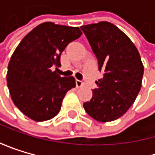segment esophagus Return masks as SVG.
Returning a JSON list of instances; mask_svg holds the SVG:
<instances>
[{
	"instance_id": "esophagus-1",
	"label": "esophagus",
	"mask_w": 155,
	"mask_h": 155,
	"mask_svg": "<svg viewBox=\"0 0 155 155\" xmlns=\"http://www.w3.org/2000/svg\"><path fill=\"white\" fill-rule=\"evenodd\" d=\"M75 84H76V87H81V86L84 85V83L82 81H80V80H76Z\"/></svg>"
}]
</instances>
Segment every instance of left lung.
<instances>
[{
    "label": "left lung",
    "instance_id": "8db88e82",
    "mask_svg": "<svg viewBox=\"0 0 155 155\" xmlns=\"http://www.w3.org/2000/svg\"><path fill=\"white\" fill-rule=\"evenodd\" d=\"M103 77L96 82L85 111L98 122L114 121L134 103L142 84L143 64L132 41L115 25L107 21L82 26Z\"/></svg>",
    "mask_w": 155,
    "mask_h": 155
}]
</instances>
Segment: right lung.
Returning <instances> with one entry per match:
<instances>
[{"label": "right lung", "instance_id": "obj_1", "mask_svg": "<svg viewBox=\"0 0 155 155\" xmlns=\"http://www.w3.org/2000/svg\"><path fill=\"white\" fill-rule=\"evenodd\" d=\"M81 35L78 27L45 22L15 48L8 64L7 85L14 104L28 118L43 122L59 112L65 95L76 84L74 77H60L52 69L61 66V53Z\"/></svg>", "mask_w": 155, "mask_h": 155}]
</instances>
